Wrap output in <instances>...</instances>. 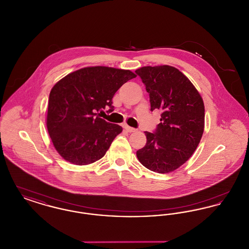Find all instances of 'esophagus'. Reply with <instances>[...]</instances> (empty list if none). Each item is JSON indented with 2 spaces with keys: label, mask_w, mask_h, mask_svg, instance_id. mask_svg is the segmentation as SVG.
<instances>
[{
  "label": "esophagus",
  "mask_w": 249,
  "mask_h": 249,
  "mask_svg": "<svg viewBox=\"0 0 249 249\" xmlns=\"http://www.w3.org/2000/svg\"><path fill=\"white\" fill-rule=\"evenodd\" d=\"M123 127H124V129L127 130V131H129V132H134V131H136V129H134V128H131L130 126H128L127 124H124L123 125Z\"/></svg>",
  "instance_id": "obj_1"
}]
</instances>
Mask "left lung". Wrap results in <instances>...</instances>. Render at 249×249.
Wrapping results in <instances>:
<instances>
[{
	"label": "left lung",
	"mask_w": 249,
	"mask_h": 249,
	"mask_svg": "<svg viewBox=\"0 0 249 249\" xmlns=\"http://www.w3.org/2000/svg\"><path fill=\"white\" fill-rule=\"evenodd\" d=\"M149 93L151 111H161L154 132L144 131L145 145L136 152L139 161L155 173L167 174L183 165L197 148L204 130V105L196 88L169 65L137 69Z\"/></svg>",
	"instance_id": "8db88e82"
}]
</instances>
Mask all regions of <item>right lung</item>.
Masks as SVG:
<instances>
[{
  "instance_id": "1",
  "label": "right lung",
  "mask_w": 249,
  "mask_h": 249,
  "mask_svg": "<svg viewBox=\"0 0 249 249\" xmlns=\"http://www.w3.org/2000/svg\"><path fill=\"white\" fill-rule=\"evenodd\" d=\"M136 77L130 70L106 66L85 67L61 78L48 100L47 127L56 150L65 160L88 165L102 159L122 127L100 118L114 110L119 88Z\"/></svg>"
}]
</instances>
